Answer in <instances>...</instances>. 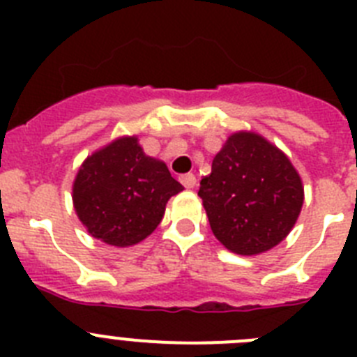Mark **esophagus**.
<instances>
[{
  "label": "esophagus",
  "instance_id": "esophagus-1",
  "mask_svg": "<svg viewBox=\"0 0 357 357\" xmlns=\"http://www.w3.org/2000/svg\"><path fill=\"white\" fill-rule=\"evenodd\" d=\"M181 182L185 189H193L197 185V176L193 173H185V175L181 176Z\"/></svg>",
  "mask_w": 357,
  "mask_h": 357
}]
</instances>
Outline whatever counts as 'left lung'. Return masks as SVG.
Segmentation results:
<instances>
[{"label": "left lung", "instance_id": "obj_1", "mask_svg": "<svg viewBox=\"0 0 357 357\" xmlns=\"http://www.w3.org/2000/svg\"><path fill=\"white\" fill-rule=\"evenodd\" d=\"M214 238L238 255L272 250L291 232L304 204L302 178L279 146L257 132L230 134L200 182Z\"/></svg>", "mask_w": 357, "mask_h": 357}]
</instances>
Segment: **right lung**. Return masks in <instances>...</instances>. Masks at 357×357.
Here are the masks:
<instances>
[{"mask_svg": "<svg viewBox=\"0 0 357 357\" xmlns=\"http://www.w3.org/2000/svg\"><path fill=\"white\" fill-rule=\"evenodd\" d=\"M182 184L166 162L144 153L137 135H119L84 159L73 181V207L93 238L127 248L157 229Z\"/></svg>", "mask_w": 357, "mask_h": 357, "instance_id": "1", "label": "right lung"}]
</instances>
